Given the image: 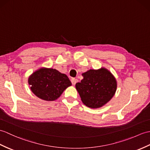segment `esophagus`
Masks as SVG:
<instances>
[{
  "label": "esophagus",
  "instance_id": "esophagus-1",
  "mask_svg": "<svg viewBox=\"0 0 150 150\" xmlns=\"http://www.w3.org/2000/svg\"><path fill=\"white\" fill-rule=\"evenodd\" d=\"M71 83H72L73 85H75L76 83L77 82L79 81L76 79H71Z\"/></svg>",
  "mask_w": 150,
  "mask_h": 150
}]
</instances>
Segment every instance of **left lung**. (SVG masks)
Wrapping results in <instances>:
<instances>
[{"label":"left lung","instance_id":"1","mask_svg":"<svg viewBox=\"0 0 150 150\" xmlns=\"http://www.w3.org/2000/svg\"><path fill=\"white\" fill-rule=\"evenodd\" d=\"M83 79L75 87L82 102L87 107H102L112 98L116 91V79L107 69H89L83 73Z\"/></svg>","mask_w":150,"mask_h":150}]
</instances>
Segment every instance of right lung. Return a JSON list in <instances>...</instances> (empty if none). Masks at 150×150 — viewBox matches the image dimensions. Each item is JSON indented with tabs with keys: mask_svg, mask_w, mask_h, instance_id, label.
Returning a JSON list of instances; mask_svg holds the SVG:
<instances>
[{
	"mask_svg": "<svg viewBox=\"0 0 150 150\" xmlns=\"http://www.w3.org/2000/svg\"><path fill=\"white\" fill-rule=\"evenodd\" d=\"M28 82L32 92L46 101L57 99L68 87L71 86L67 75L55 69L41 68L31 75Z\"/></svg>",
	"mask_w": 150,
	"mask_h": 150,
	"instance_id": "1",
	"label": "right lung"
}]
</instances>
